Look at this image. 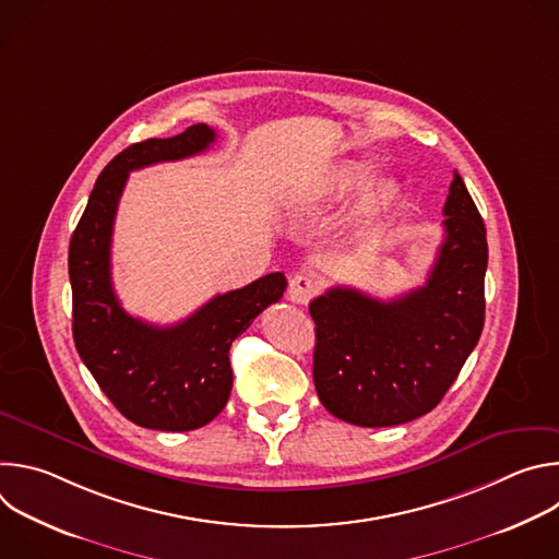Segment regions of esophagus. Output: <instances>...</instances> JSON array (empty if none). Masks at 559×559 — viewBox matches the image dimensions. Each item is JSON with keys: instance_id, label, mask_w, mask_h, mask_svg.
Instances as JSON below:
<instances>
[{"instance_id": "esophagus-1", "label": "esophagus", "mask_w": 559, "mask_h": 559, "mask_svg": "<svg viewBox=\"0 0 559 559\" xmlns=\"http://www.w3.org/2000/svg\"><path fill=\"white\" fill-rule=\"evenodd\" d=\"M318 292V281L313 276H307V274H296L292 281H289V287H287V298L296 305H307L313 294Z\"/></svg>"}]
</instances>
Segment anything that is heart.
I'll return each instance as SVG.
<instances>
[{"label": "heart", "instance_id": "obj_1", "mask_svg": "<svg viewBox=\"0 0 559 559\" xmlns=\"http://www.w3.org/2000/svg\"><path fill=\"white\" fill-rule=\"evenodd\" d=\"M376 168L369 162H347L343 166L332 168L316 183L307 186L302 192L294 197L296 210H313L323 203L341 201L360 186H365L373 177ZM403 201V186L395 179H382L369 190H365L352 207L349 225L354 234L369 236L380 225H384Z\"/></svg>", "mask_w": 559, "mask_h": 559}]
</instances>
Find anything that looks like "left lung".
Returning a JSON list of instances; mask_svg holds the SVG:
<instances>
[{"label":"left lung","mask_w":559,"mask_h":559,"mask_svg":"<svg viewBox=\"0 0 559 559\" xmlns=\"http://www.w3.org/2000/svg\"><path fill=\"white\" fill-rule=\"evenodd\" d=\"M444 216V243L423 287L391 300L332 287L309 305L318 397L349 425L393 427L429 414L480 341L487 227L457 173Z\"/></svg>","instance_id":"8db88e82"}]
</instances>
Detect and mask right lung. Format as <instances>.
<instances>
[{
    "instance_id": "right-lung-1",
    "label": "right lung",
    "mask_w": 559,
    "mask_h": 559,
    "mask_svg": "<svg viewBox=\"0 0 559 559\" xmlns=\"http://www.w3.org/2000/svg\"><path fill=\"white\" fill-rule=\"evenodd\" d=\"M214 139L210 126L197 123L177 136L147 139L119 152L99 175L70 238L74 347L121 416L145 429L192 431L214 420L231 391V341L287 287L281 272L267 274L214 296L170 328L130 316L115 294L112 227L130 173L194 156Z\"/></svg>"
}]
</instances>
